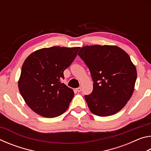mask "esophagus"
Instances as JSON below:
<instances>
[{
  "label": "esophagus",
  "mask_w": 151,
  "mask_h": 151,
  "mask_svg": "<svg viewBox=\"0 0 151 151\" xmlns=\"http://www.w3.org/2000/svg\"><path fill=\"white\" fill-rule=\"evenodd\" d=\"M76 91H77V92H78V93H80V92L81 91V87H78L76 88Z\"/></svg>",
  "instance_id": "obj_1"
}]
</instances>
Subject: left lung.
<instances>
[{
	"instance_id": "obj_1",
	"label": "left lung",
	"mask_w": 151,
	"mask_h": 151,
	"mask_svg": "<svg viewBox=\"0 0 151 151\" xmlns=\"http://www.w3.org/2000/svg\"><path fill=\"white\" fill-rule=\"evenodd\" d=\"M78 55L93 81V92L85 96L91 112L100 116L117 113L131 99L137 79L129 55L116 46L92 45L81 48Z\"/></svg>"
}]
</instances>
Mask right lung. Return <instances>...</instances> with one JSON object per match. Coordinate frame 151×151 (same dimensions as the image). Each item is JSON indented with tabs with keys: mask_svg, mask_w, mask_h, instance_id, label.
<instances>
[{
	"mask_svg": "<svg viewBox=\"0 0 151 151\" xmlns=\"http://www.w3.org/2000/svg\"><path fill=\"white\" fill-rule=\"evenodd\" d=\"M80 47H52L35 51L22 66L19 89L36 113L54 118L68 108L74 92L61 82L63 72L73 62Z\"/></svg>",
	"mask_w": 151,
	"mask_h": 151,
	"instance_id": "obj_1",
	"label": "right lung"
}]
</instances>
